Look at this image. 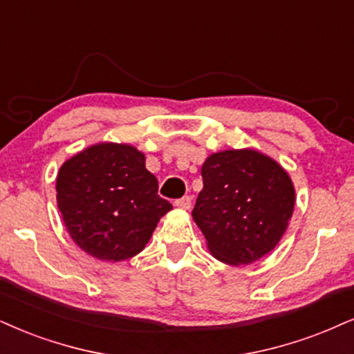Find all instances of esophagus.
Returning <instances> with one entry per match:
<instances>
[{
  "mask_svg": "<svg viewBox=\"0 0 354 354\" xmlns=\"http://www.w3.org/2000/svg\"><path fill=\"white\" fill-rule=\"evenodd\" d=\"M176 207L180 208V210H189V208L192 207V198L189 197V195H185V197L176 200Z\"/></svg>",
  "mask_w": 354,
  "mask_h": 354,
  "instance_id": "34e87169",
  "label": "esophagus"
}]
</instances>
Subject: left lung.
Wrapping results in <instances>:
<instances>
[{
	"mask_svg": "<svg viewBox=\"0 0 354 354\" xmlns=\"http://www.w3.org/2000/svg\"><path fill=\"white\" fill-rule=\"evenodd\" d=\"M195 223L226 264H250L272 251L294 212L290 177L257 151H223L205 160Z\"/></svg>",
	"mask_w": 354,
	"mask_h": 354,
	"instance_id": "1",
	"label": "left lung"
}]
</instances>
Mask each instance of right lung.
<instances>
[{
  "label": "right lung",
  "mask_w": 354,
  "mask_h": 354,
  "mask_svg": "<svg viewBox=\"0 0 354 354\" xmlns=\"http://www.w3.org/2000/svg\"><path fill=\"white\" fill-rule=\"evenodd\" d=\"M144 154L98 144L68 159L57 176V203L73 241L90 256L123 261L141 252L172 205L159 197Z\"/></svg>",
  "instance_id": "add662e5"
}]
</instances>
